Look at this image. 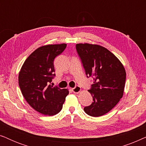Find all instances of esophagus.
<instances>
[{"mask_svg":"<svg viewBox=\"0 0 146 146\" xmlns=\"http://www.w3.org/2000/svg\"><path fill=\"white\" fill-rule=\"evenodd\" d=\"M80 91H81V88L79 86H76L74 88H72V92L75 94L79 93Z\"/></svg>","mask_w":146,"mask_h":146,"instance_id":"esophagus-1","label":"esophagus"}]
</instances>
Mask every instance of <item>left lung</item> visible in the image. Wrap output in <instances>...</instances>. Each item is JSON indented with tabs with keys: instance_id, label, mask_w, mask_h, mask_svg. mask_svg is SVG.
Here are the masks:
<instances>
[{
	"instance_id": "left-lung-1",
	"label": "left lung",
	"mask_w": 146,
	"mask_h": 146,
	"mask_svg": "<svg viewBox=\"0 0 146 146\" xmlns=\"http://www.w3.org/2000/svg\"><path fill=\"white\" fill-rule=\"evenodd\" d=\"M76 49L86 74L94 82L88 90L93 102L84 110L90 116H101L123 96L126 78L124 67L114 54L100 45L77 44Z\"/></svg>"
}]
</instances>
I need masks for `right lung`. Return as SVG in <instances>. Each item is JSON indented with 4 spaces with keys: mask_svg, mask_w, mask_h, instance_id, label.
<instances>
[{
    "mask_svg": "<svg viewBox=\"0 0 146 146\" xmlns=\"http://www.w3.org/2000/svg\"><path fill=\"white\" fill-rule=\"evenodd\" d=\"M66 48V44L38 48L27 58L19 72V85L24 98L42 114L54 115L60 112L69 93L67 89L50 84L55 76L54 58Z\"/></svg>",
    "mask_w": 146,
    "mask_h": 146,
    "instance_id": "obj_1",
    "label": "right lung"
}]
</instances>
